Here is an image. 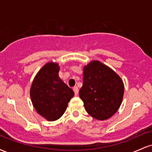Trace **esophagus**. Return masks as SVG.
<instances>
[{"instance_id":"1","label":"esophagus","mask_w":152,"mask_h":152,"mask_svg":"<svg viewBox=\"0 0 152 152\" xmlns=\"http://www.w3.org/2000/svg\"><path fill=\"white\" fill-rule=\"evenodd\" d=\"M74 93H75V95L76 96H77L78 94V88L77 86H75L74 88Z\"/></svg>"}]
</instances>
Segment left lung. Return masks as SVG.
Listing matches in <instances>:
<instances>
[{"label":"left lung","mask_w":152,"mask_h":152,"mask_svg":"<svg viewBox=\"0 0 152 152\" xmlns=\"http://www.w3.org/2000/svg\"><path fill=\"white\" fill-rule=\"evenodd\" d=\"M83 86L79 96L85 109L97 120L108 119L121 106L124 85L114 70L99 61H92L83 67Z\"/></svg>","instance_id":"8db88e82"}]
</instances>
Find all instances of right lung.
Segmentation results:
<instances>
[{
    "label": "right lung",
    "mask_w": 152,
    "mask_h": 152,
    "mask_svg": "<svg viewBox=\"0 0 152 152\" xmlns=\"http://www.w3.org/2000/svg\"><path fill=\"white\" fill-rule=\"evenodd\" d=\"M58 64L48 62L35 76L30 96L36 112L47 121L58 119L64 114L74 92L59 78Z\"/></svg>",
    "instance_id": "1"
}]
</instances>
